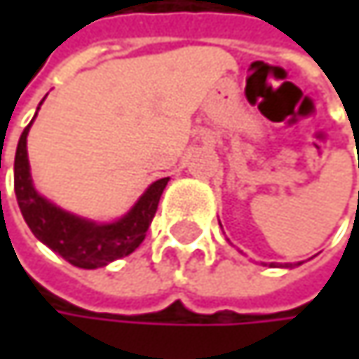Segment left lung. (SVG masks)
Returning a JSON list of instances; mask_svg holds the SVG:
<instances>
[{
    "instance_id": "8db88e82",
    "label": "left lung",
    "mask_w": 359,
    "mask_h": 359,
    "mask_svg": "<svg viewBox=\"0 0 359 359\" xmlns=\"http://www.w3.org/2000/svg\"><path fill=\"white\" fill-rule=\"evenodd\" d=\"M287 268H289V264H287Z\"/></svg>"
}]
</instances>
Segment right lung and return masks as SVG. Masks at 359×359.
<instances>
[{"label":"right lung","instance_id":"obj_1","mask_svg":"<svg viewBox=\"0 0 359 359\" xmlns=\"http://www.w3.org/2000/svg\"><path fill=\"white\" fill-rule=\"evenodd\" d=\"M31 124L22 130L16 147L14 191L20 212L33 235L72 266L87 270L108 266L109 262L133 253L145 239L168 179L151 182L147 191L139 197V201L130 208V212L116 222L97 224L79 218L53 205L35 191L27 154V135Z\"/></svg>","mask_w":359,"mask_h":359}]
</instances>
